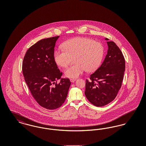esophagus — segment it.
Instances as JSON below:
<instances>
[{
	"instance_id": "34e87169",
	"label": "esophagus",
	"mask_w": 146,
	"mask_h": 146,
	"mask_svg": "<svg viewBox=\"0 0 146 146\" xmlns=\"http://www.w3.org/2000/svg\"><path fill=\"white\" fill-rule=\"evenodd\" d=\"M76 80V79H70V81L72 83H74Z\"/></svg>"
}]
</instances>
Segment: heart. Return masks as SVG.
<instances>
[{
    "instance_id": "heart-1",
    "label": "heart",
    "mask_w": 146,
    "mask_h": 146,
    "mask_svg": "<svg viewBox=\"0 0 146 146\" xmlns=\"http://www.w3.org/2000/svg\"><path fill=\"white\" fill-rule=\"evenodd\" d=\"M63 49H56L54 58L60 67H66L71 57L74 58L76 64L67 68L64 71L65 76L76 78L86 70L92 72L96 70L104 54V48L99 42L83 37H78L63 42Z\"/></svg>"
}]
</instances>
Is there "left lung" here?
<instances>
[{"label":"left lung","instance_id":"left-lung-1","mask_svg":"<svg viewBox=\"0 0 146 146\" xmlns=\"http://www.w3.org/2000/svg\"><path fill=\"white\" fill-rule=\"evenodd\" d=\"M105 40H109L108 38ZM107 54L101 66L86 80L85 95L92 104L102 107L117 96L125 69L124 57L114 42H107Z\"/></svg>","mask_w":146,"mask_h":146}]
</instances>
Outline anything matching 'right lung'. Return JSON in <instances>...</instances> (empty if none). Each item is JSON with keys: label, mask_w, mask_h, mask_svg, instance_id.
Wrapping results in <instances>:
<instances>
[{"label": "right lung", "mask_w": 146, "mask_h": 146, "mask_svg": "<svg viewBox=\"0 0 146 146\" xmlns=\"http://www.w3.org/2000/svg\"><path fill=\"white\" fill-rule=\"evenodd\" d=\"M59 36L43 39L27 51L22 62L25 82L38 104L50 110L61 107L68 95L71 83L68 78H61L54 58V48ZM60 79L58 84L56 80Z\"/></svg>", "instance_id": "1"}]
</instances>
